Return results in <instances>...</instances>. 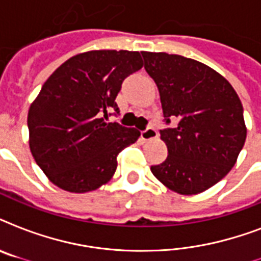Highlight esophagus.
<instances>
[{
  "label": "esophagus",
  "mask_w": 261,
  "mask_h": 261,
  "mask_svg": "<svg viewBox=\"0 0 261 261\" xmlns=\"http://www.w3.org/2000/svg\"><path fill=\"white\" fill-rule=\"evenodd\" d=\"M157 135H159V133H157L154 127H147L146 130H143L141 133V138L143 141H151V139L157 138Z\"/></svg>",
  "instance_id": "1"
}]
</instances>
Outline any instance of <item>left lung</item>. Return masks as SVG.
<instances>
[{
  "mask_svg": "<svg viewBox=\"0 0 261 261\" xmlns=\"http://www.w3.org/2000/svg\"><path fill=\"white\" fill-rule=\"evenodd\" d=\"M157 84L168 157L151 173L169 190L195 195L234 167L247 138L243 104L230 84L204 63L167 53H142Z\"/></svg>",
  "mask_w": 261,
  "mask_h": 261,
  "instance_id": "1",
  "label": "left lung"
}]
</instances>
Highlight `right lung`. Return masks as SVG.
Here are the masks:
<instances>
[{
	"mask_svg": "<svg viewBox=\"0 0 261 261\" xmlns=\"http://www.w3.org/2000/svg\"><path fill=\"white\" fill-rule=\"evenodd\" d=\"M142 66L138 51H88L43 84L28 111L30 149L51 182L83 194L110 181L118 154L141 133L107 119L111 111L119 114L115 98L123 81Z\"/></svg>",
	"mask_w": 261,
	"mask_h": 261,
	"instance_id": "add662e5",
	"label": "right lung"
}]
</instances>
